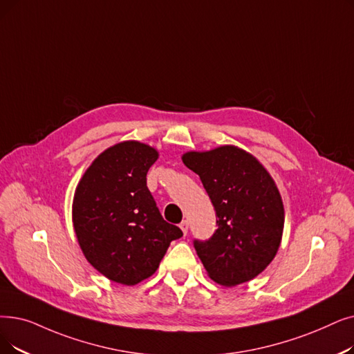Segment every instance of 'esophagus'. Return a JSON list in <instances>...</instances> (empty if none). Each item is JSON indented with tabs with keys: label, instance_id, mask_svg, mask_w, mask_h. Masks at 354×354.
I'll list each match as a JSON object with an SVG mask.
<instances>
[{
	"label": "esophagus",
	"instance_id": "obj_1",
	"mask_svg": "<svg viewBox=\"0 0 354 354\" xmlns=\"http://www.w3.org/2000/svg\"><path fill=\"white\" fill-rule=\"evenodd\" d=\"M179 227H180V230H182V233L187 236V233H188V227H189V223H188L187 220H183V221L179 224Z\"/></svg>",
	"mask_w": 354,
	"mask_h": 354
}]
</instances>
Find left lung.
<instances>
[{"label":"left lung","mask_w":354,"mask_h":354,"mask_svg":"<svg viewBox=\"0 0 354 354\" xmlns=\"http://www.w3.org/2000/svg\"><path fill=\"white\" fill-rule=\"evenodd\" d=\"M182 162L201 179L217 215L212 237L194 241L208 276L224 286L254 279L274 259L283 234L285 209L273 178L233 145L187 151Z\"/></svg>","instance_id":"8db88e82"}]
</instances>
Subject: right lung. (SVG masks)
<instances>
[{
    "mask_svg": "<svg viewBox=\"0 0 354 354\" xmlns=\"http://www.w3.org/2000/svg\"><path fill=\"white\" fill-rule=\"evenodd\" d=\"M159 151L126 140L94 159L78 182L72 223L85 259L105 278L133 286L150 278L180 228L160 215L146 175Z\"/></svg>",
    "mask_w": 354,
    "mask_h": 354,
    "instance_id": "right-lung-1",
    "label": "right lung"
}]
</instances>
